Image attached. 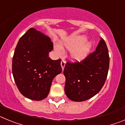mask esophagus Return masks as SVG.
<instances>
[{"instance_id": "esophagus-1", "label": "esophagus", "mask_w": 125, "mask_h": 125, "mask_svg": "<svg viewBox=\"0 0 125 125\" xmlns=\"http://www.w3.org/2000/svg\"><path fill=\"white\" fill-rule=\"evenodd\" d=\"M65 65H66V62H65L64 61L62 60L61 62V68L62 69V70H63L64 68Z\"/></svg>"}]
</instances>
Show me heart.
I'll list each match as a JSON object with an SVG mask.
<instances>
[{"label": "heart", "mask_w": 125, "mask_h": 125, "mask_svg": "<svg viewBox=\"0 0 125 125\" xmlns=\"http://www.w3.org/2000/svg\"><path fill=\"white\" fill-rule=\"evenodd\" d=\"M64 47L71 51V57L74 61H81L88 56L93 43L84 36H73L62 41L61 45L55 44L54 49L59 56L64 54Z\"/></svg>", "instance_id": "b5f03b06"}]
</instances>
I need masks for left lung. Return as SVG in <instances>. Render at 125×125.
Here are the masks:
<instances>
[{"label":"left lung","instance_id":"left-lung-1","mask_svg":"<svg viewBox=\"0 0 125 125\" xmlns=\"http://www.w3.org/2000/svg\"><path fill=\"white\" fill-rule=\"evenodd\" d=\"M110 65L108 47L101 38L96 51L80 62H67L64 91L73 101H84L100 92L106 79Z\"/></svg>","mask_w":125,"mask_h":125}]
</instances>
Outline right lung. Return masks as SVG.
<instances>
[{
	"instance_id": "1",
	"label": "right lung",
	"mask_w": 125,
	"mask_h": 125,
	"mask_svg": "<svg viewBox=\"0 0 125 125\" xmlns=\"http://www.w3.org/2000/svg\"><path fill=\"white\" fill-rule=\"evenodd\" d=\"M51 39L34 28L20 38L12 59V74L21 93L30 100L40 101L47 96L52 81L61 73L60 59L52 60Z\"/></svg>"
}]
</instances>
